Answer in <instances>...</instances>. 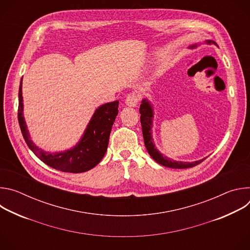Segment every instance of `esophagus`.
<instances>
[{
	"label": "esophagus",
	"instance_id": "1",
	"mask_svg": "<svg viewBox=\"0 0 250 250\" xmlns=\"http://www.w3.org/2000/svg\"><path fill=\"white\" fill-rule=\"evenodd\" d=\"M139 100V96L136 93H129L125 99V104L128 106H136Z\"/></svg>",
	"mask_w": 250,
	"mask_h": 250
}]
</instances>
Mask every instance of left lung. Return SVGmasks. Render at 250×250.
<instances>
[{
	"label": "left lung",
	"mask_w": 250,
	"mask_h": 250,
	"mask_svg": "<svg viewBox=\"0 0 250 250\" xmlns=\"http://www.w3.org/2000/svg\"><path fill=\"white\" fill-rule=\"evenodd\" d=\"M208 44L210 43H215L212 41H207L206 42ZM197 45H193L191 47H196ZM139 114L140 116V123H141V127H142V134H144V139H145V145L146 147L150 154V156L159 164L165 167L169 168H175V169H185V168H191L194 167L201 162H203L206 158L195 161V162H180V161H174L168 157L163 156L154 146L153 145V140L151 136V126H152V119H153V111H152V106L150 105L149 102L147 100H144L141 102V104L139 106Z\"/></svg>",
	"instance_id": "8db88e82"
}]
</instances>
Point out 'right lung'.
Wrapping results in <instances>:
<instances>
[{"label": "right lung", "mask_w": 250, "mask_h": 250, "mask_svg": "<svg viewBox=\"0 0 250 250\" xmlns=\"http://www.w3.org/2000/svg\"><path fill=\"white\" fill-rule=\"evenodd\" d=\"M22 81V78H21ZM21 81L19 91L18 119L22 136L30 150L48 166L69 173H82L95 167L103 159L109 145L112 126L118 116L119 101L104 104L93 115L79 144L70 150L49 153L42 150L31 141L22 115V92Z\"/></svg>", "instance_id": "obj_1"}]
</instances>
